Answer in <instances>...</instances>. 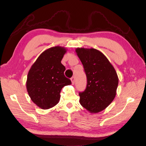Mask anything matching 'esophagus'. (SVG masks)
Masks as SVG:
<instances>
[{"label":"esophagus","mask_w":146,"mask_h":146,"mask_svg":"<svg viewBox=\"0 0 146 146\" xmlns=\"http://www.w3.org/2000/svg\"><path fill=\"white\" fill-rule=\"evenodd\" d=\"M70 80H71V82H72V85H74V82H75V77H71V78H70Z\"/></svg>","instance_id":"1"}]
</instances>
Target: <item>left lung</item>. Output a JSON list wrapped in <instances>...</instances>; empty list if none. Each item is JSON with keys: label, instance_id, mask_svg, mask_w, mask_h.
<instances>
[{"label": "left lung", "instance_id": "8db88e82", "mask_svg": "<svg viewBox=\"0 0 146 146\" xmlns=\"http://www.w3.org/2000/svg\"><path fill=\"white\" fill-rule=\"evenodd\" d=\"M76 52L87 78L85 90L79 92L80 103L88 111L99 113L115 98L119 82L117 73L99 50L93 48H77Z\"/></svg>", "mask_w": 146, "mask_h": 146}]
</instances>
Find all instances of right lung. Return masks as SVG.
I'll return each instance as SVG.
<instances>
[{"instance_id": "obj_1", "label": "right lung", "mask_w": 146, "mask_h": 146, "mask_svg": "<svg viewBox=\"0 0 146 146\" xmlns=\"http://www.w3.org/2000/svg\"><path fill=\"white\" fill-rule=\"evenodd\" d=\"M66 52L64 47L48 48L38 56L27 75L26 87L30 99L41 109L54 107L60 99L62 88L71 84L64 76L66 69L61 61Z\"/></svg>"}]
</instances>
